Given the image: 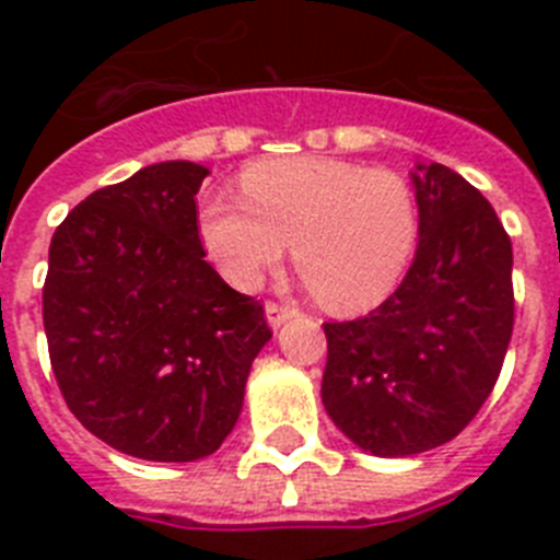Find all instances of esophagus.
Listing matches in <instances>:
<instances>
[{
	"label": "esophagus",
	"mask_w": 560,
	"mask_h": 560,
	"mask_svg": "<svg viewBox=\"0 0 560 560\" xmlns=\"http://www.w3.org/2000/svg\"><path fill=\"white\" fill-rule=\"evenodd\" d=\"M294 314H296L294 305L275 303V300H269V303H266V319H269L271 328H280V325H283L285 319H291Z\"/></svg>",
	"instance_id": "1"
}]
</instances>
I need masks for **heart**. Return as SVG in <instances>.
<instances>
[{
  "label": "heart",
  "instance_id": "b5f03b06",
  "mask_svg": "<svg viewBox=\"0 0 560 560\" xmlns=\"http://www.w3.org/2000/svg\"><path fill=\"white\" fill-rule=\"evenodd\" d=\"M241 200L210 199L199 235L237 289H255L291 244L300 275L328 308L387 300L418 244V201L400 173L334 156L264 160L241 173Z\"/></svg>",
  "mask_w": 560,
  "mask_h": 560
}]
</instances>
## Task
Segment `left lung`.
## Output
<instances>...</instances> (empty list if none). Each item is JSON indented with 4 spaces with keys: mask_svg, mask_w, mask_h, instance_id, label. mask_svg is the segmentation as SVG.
Returning <instances> with one entry per match:
<instances>
[{
    "mask_svg": "<svg viewBox=\"0 0 560 560\" xmlns=\"http://www.w3.org/2000/svg\"><path fill=\"white\" fill-rule=\"evenodd\" d=\"M418 252L398 289L350 323H325L323 404L375 457L457 438L479 412L513 334L511 235L446 165H418Z\"/></svg>",
    "mask_w": 560,
    "mask_h": 560,
    "instance_id": "8db88e82",
    "label": "left lung"
}]
</instances>
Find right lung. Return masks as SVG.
<instances>
[{"label":"right lung","instance_id":"obj_1","mask_svg":"<svg viewBox=\"0 0 560 560\" xmlns=\"http://www.w3.org/2000/svg\"><path fill=\"white\" fill-rule=\"evenodd\" d=\"M196 162L95 190L58 224L44 280L49 364L67 407L112 448L190 463L224 443L271 330L205 260Z\"/></svg>","mask_w":560,"mask_h":560}]
</instances>
